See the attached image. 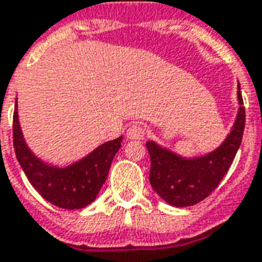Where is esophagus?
Listing matches in <instances>:
<instances>
[{
  "label": "esophagus",
  "mask_w": 262,
  "mask_h": 262,
  "mask_svg": "<svg viewBox=\"0 0 262 262\" xmlns=\"http://www.w3.org/2000/svg\"><path fill=\"white\" fill-rule=\"evenodd\" d=\"M127 140L135 141V140H142L144 137V129L140 127V125H131V127L127 129Z\"/></svg>",
  "instance_id": "34e87169"
}]
</instances>
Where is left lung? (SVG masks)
I'll list each match as a JSON object with an SVG mask.
<instances>
[{"mask_svg":"<svg viewBox=\"0 0 262 262\" xmlns=\"http://www.w3.org/2000/svg\"><path fill=\"white\" fill-rule=\"evenodd\" d=\"M237 100L238 111L230 133L213 151L198 157H183L155 141L146 142L151 158V186L168 205L186 207L199 203L216 189L227 173L241 145L246 125L240 83L237 84Z\"/></svg>","mask_w":262,"mask_h":262,"instance_id":"obj_1","label":"left lung"}]
</instances>
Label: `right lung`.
Returning a JSON list of instances; mask_svg holds the SVG:
<instances>
[{"mask_svg": "<svg viewBox=\"0 0 262 262\" xmlns=\"http://www.w3.org/2000/svg\"><path fill=\"white\" fill-rule=\"evenodd\" d=\"M122 135L94 148L90 154L73 164L60 168L36 157L22 134L18 101L14 111V148L18 162L28 181L39 194L52 205L75 210L83 209L96 200L104 185L111 162L121 148Z\"/></svg>", "mask_w": 262, "mask_h": 262, "instance_id": "add662e5", "label": "right lung"}]
</instances>
